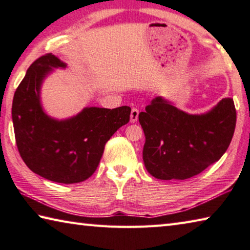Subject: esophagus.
Here are the masks:
<instances>
[{"instance_id":"obj_1","label":"esophagus","mask_w":250,"mask_h":250,"mask_svg":"<svg viewBox=\"0 0 250 250\" xmlns=\"http://www.w3.org/2000/svg\"><path fill=\"white\" fill-rule=\"evenodd\" d=\"M138 117H139V110L137 108H132L130 113V121L134 124V122L138 121Z\"/></svg>"}]
</instances>
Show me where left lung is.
<instances>
[{
	"instance_id": "8db88e82",
	"label": "left lung",
	"mask_w": 250,
	"mask_h": 250,
	"mask_svg": "<svg viewBox=\"0 0 250 250\" xmlns=\"http://www.w3.org/2000/svg\"><path fill=\"white\" fill-rule=\"evenodd\" d=\"M146 135L143 162L159 180H186L222 158L236 126L231 98H224L201 115L176 108L170 100L155 97L139 113Z\"/></svg>"
}]
</instances>
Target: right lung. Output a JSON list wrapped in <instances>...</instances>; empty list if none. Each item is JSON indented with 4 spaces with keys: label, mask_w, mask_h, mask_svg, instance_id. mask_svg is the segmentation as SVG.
<instances>
[{
    "label": "right lung",
    "mask_w": 250,
    "mask_h": 250,
    "mask_svg": "<svg viewBox=\"0 0 250 250\" xmlns=\"http://www.w3.org/2000/svg\"><path fill=\"white\" fill-rule=\"evenodd\" d=\"M67 65L46 54L29 66L12 104L16 146L31 171L62 184L79 183L94 174L112 134L130 120L131 108L86 107L74 117L58 120L42 105L41 89L54 68Z\"/></svg>",
    "instance_id": "right-lung-1"
}]
</instances>
